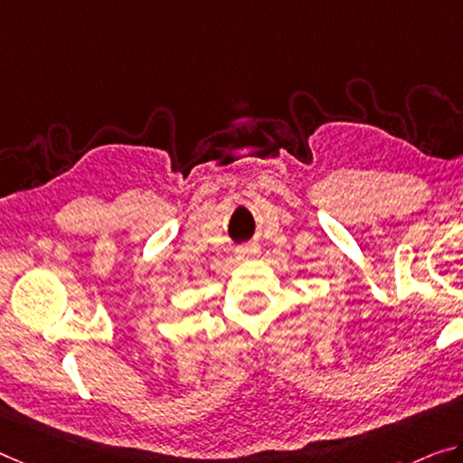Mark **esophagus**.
<instances>
[{
  "label": "esophagus",
  "instance_id": "1",
  "mask_svg": "<svg viewBox=\"0 0 463 463\" xmlns=\"http://www.w3.org/2000/svg\"><path fill=\"white\" fill-rule=\"evenodd\" d=\"M256 254H259V246H246L238 250L240 259H252V256H256Z\"/></svg>",
  "mask_w": 463,
  "mask_h": 463
}]
</instances>
